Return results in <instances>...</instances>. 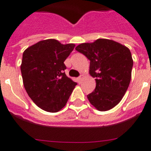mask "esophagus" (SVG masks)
Segmentation results:
<instances>
[{
	"label": "esophagus",
	"instance_id": "1",
	"mask_svg": "<svg viewBox=\"0 0 151 151\" xmlns=\"http://www.w3.org/2000/svg\"><path fill=\"white\" fill-rule=\"evenodd\" d=\"M84 78H85V76L83 75V74H81V75L80 77H79V78H78V82H79V83H81V81H82V80H83V79H84Z\"/></svg>",
	"mask_w": 151,
	"mask_h": 151
}]
</instances>
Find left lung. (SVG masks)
Returning <instances> with one entry per match:
<instances>
[{"instance_id":"1","label":"left lung","mask_w":151,"mask_h":151,"mask_svg":"<svg viewBox=\"0 0 151 151\" xmlns=\"http://www.w3.org/2000/svg\"><path fill=\"white\" fill-rule=\"evenodd\" d=\"M90 60L89 73L96 78V88L87 96L99 111L112 109L121 102L132 78L133 60L126 46L109 39H97L75 48Z\"/></svg>"}]
</instances>
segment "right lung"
Masks as SVG:
<instances>
[{
  "mask_svg": "<svg viewBox=\"0 0 151 151\" xmlns=\"http://www.w3.org/2000/svg\"><path fill=\"white\" fill-rule=\"evenodd\" d=\"M75 47L47 39L29 46L20 66L23 85L29 98L47 112L55 113L66 106L77 83L64 72V61Z\"/></svg>",
  "mask_w": 151,
  "mask_h": 151,
  "instance_id": "obj_1",
  "label": "right lung"
}]
</instances>
